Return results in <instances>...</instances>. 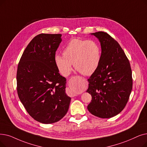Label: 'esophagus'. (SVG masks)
<instances>
[{
    "label": "esophagus",
    "instance_id": "esophagus-1",
    "mask_svg": "<svg viewBox=\"0 0 147 147\" xmlns=\"http://www.w3.org/2000/svg\"><path fill=\"white\" fill-rule=\"evenodd\" d=\"M71 96H72V97H74V96H76V94H72Z\"/></svg>",
    "mask_w": 147,
    "mask_h": 147
}]
</instances>
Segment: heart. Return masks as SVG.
Segmentation results:
<instances>
[{
	"label": "heart",
	"mask_w": 147,
	"mask_h": 147,
	"mask_svg": "<svg viewBox=\"0 0 147 147\" xmlns=\"http://www.w3.org/2000/svg\"><path fill=\"white\" fill-rule=\"evenodd\" d=\"M101 61V49L92 40L74 38L63 50V56L56 55L55 62L60 73L67 76L72 69V63L76 69L85 76L92 74L98 68Z\"/></svg>",
	"instance_id": "1"
}]
</instances>
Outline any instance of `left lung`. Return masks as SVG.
<instances>
[{
    "label": "left lung",
    "mask_w": 147,
    "mask_h": 147,
    "mask_svg": "<svg viewBox=\"0 0 147 147\" xmlns=\"http://www.w3.org/2000/svg\"><path fill=\"white\" fill-rule=\"evenodd\" d=\"M101 44V61L98 68L88 79L86 92L92 96L87 107L94 115L109 118L122 111L132 89V72L128 58L119 46L104 32L91 34Z\"/></svg>",
    "instance_id": "obj_1"
}]
</instances>
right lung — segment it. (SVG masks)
Returning <instances> with one entry per match:
<instances>
[{
	"label": "right lung",
	"instance_id": "right-lung-1",
	"mask_svg": "<svg viewBox=\"0 0 147 147\" xmlns=\"http://www.w3.org/2000/svg\"><path fill=\"white\" fill-rule=\"evenodd\" d=\"M61 34H41L25 49L18 63L17 89L28 113L43 124L56 123L68 112L71 98L65 93L66 79L55 62Z\"/></svg>",
	"mask_w": 147,
	"mask_h": 147
}]
</instances>
